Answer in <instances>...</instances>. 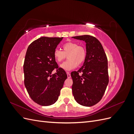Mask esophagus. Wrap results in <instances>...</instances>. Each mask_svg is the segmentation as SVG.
Wrapping results in <instances>:
<instances>
[{
  "instance_id": "esophagus-1",
  "label": "esophagus",
  "mask_w": 134,
  "mask_h": 134,
  "mask_svg": "<svg viewBox=\"0 0 134 134\" xmlns=\"http://www.w3.org/2000/svg\"><path fill=\"white\" fill-rule=\"evenodd\" d=\"M66 74H67V76H68V78H70V77H71L70 74L69 72H66Z\"/></svg>"
}]
</instances>
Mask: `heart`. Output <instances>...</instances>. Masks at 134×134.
I'll return each instance as SVG.
<instances>
[{"instance_id": "obj_1", "label": "heart", "mask_w": 134, "mask_h": 134, "mask_svg": "<svg viewBox=\"0 0 134 134\" xmlns=\"http://www.w3.org/2000/svg\"><path fill=\"white\" fill-rule=\"evenodd\" d=\"M63 48V51L55 49L53 53L55 59L58 63L62 62L68 56V60L60 65V66L62 69L69 71L84 62L87 52L83 46H78L75 42H68L64 44Z\"/></svg>"}]
</instances>
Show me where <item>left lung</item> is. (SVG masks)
Segmentation results:
<instances>
[{
  "label": "left lung",
  "instance_id": "1",
  "mask_svg": "<svg viewBox=\"0 0 134 134\" xmlns=\"http://www.w3.org/2000/svg\"><path fill=\"white\" fill-rule=\"evenodd\" d=\"M86 43V58L83 66L72 71V92L77 103L90 107L99 102L108 84V61L102 45L90 35L72 37ZM82 72L81 76L79 75Z\"/></svg>",
  "mask_w": 134,
  "mask_h": 134
}]
</instances>
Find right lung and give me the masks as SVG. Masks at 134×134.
I'll list each match as a JSON object with an SVG mask.
<instances>
[{"instance_id": "1", "label": "right lung", "mask_w": 134, "mask_h": 134, "mask_svg": "<svg viewBox=\"0 0 134 134\" xmlns=\"http://www.w3.org/2000/svg\"><path fill=\"white\" fill-rule=\"evenodd\" d=\"M63 37H42L28 46L23 65L25 86L35 102L50 106L58 99L67 75L59 68L53 53ZM57 69V72L51 75Z\"/></svg>"}]
</instances>
